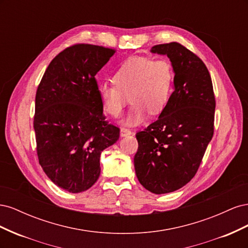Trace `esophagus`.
I'll return each mask as SVG.
<instances>
[{"instance_id":"obj_1","label":"esophagus","mask_w":248,"mask_h":248,"mask_svg":"<svg viewBox=\"0 0 248 248\" xmlns=\"http://www.w3.org/2000/svg\"><path fill=\"white\" fill-rule=\"evenodd\" d=\"M131 133H132L131 130L127 129V128H121V130H120V136H121L122 138L127 137V136H130Z\"/></svg>"}]
</instances>
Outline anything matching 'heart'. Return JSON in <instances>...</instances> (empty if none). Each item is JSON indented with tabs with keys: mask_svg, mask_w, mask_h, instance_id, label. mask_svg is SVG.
Returning <instances> with one entry per match:
<instances>
[{
	"mask_svg": "<svg viewBox=\"0 0 248 248\" xmlns=\"http://www.w3.org/2000/svg\"><path fill=\"white\" fill-rule=\"evenodd\" d=\"M112 84L98 88L101 104L108 114L119 117L128 102L131 108L125 125L140 124L150 114H159L167 107L174 89L175 71L168 59L130 57L112 74Z\"/></svg>",
	"mask_w": 248,
	"mask_h": 248,
	"instance_id": "b5f03b06",
	"label": "heart"
}]
</instances>
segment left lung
<instances>
[{"instance_id":"1","label":"left lung","mask_w":248,"mask_h":248,"mask_svg":"<svg viewBox=\"0 0 248 248\" xmlns=\"http://www.w3.org/2000/svg\"><path fill=\"white\" fill-rule=\"evenodd\" d=\"M151 52L170 59L174 92L158 119L137 133L134 169L147 190L162 194L180 189L197 174L213 137L215 97L206 65L189 49L170 42Z\"/></svg>"}]
</instances>
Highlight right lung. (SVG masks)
I'll list each match as a JSON object with an SVG mask.
<instances>
[{"instance_id":"right-lung-1","label":"right lung","mask_w":248,"mask_h":248,"mask_svg":"<svg viewBox=\"0 0 248 248\" xmlns=\"http://www.w3.org/2000/svg\"><path fill=\"white\" fill-rule=\"evenodd\" d=\"M115 50L76 44L49 63L37 89L34 129L37 154L50 181L82 192L98 180L100 155L119 140L120 129L104 121L96 73Z\"/></svg>"}]
</instances>
